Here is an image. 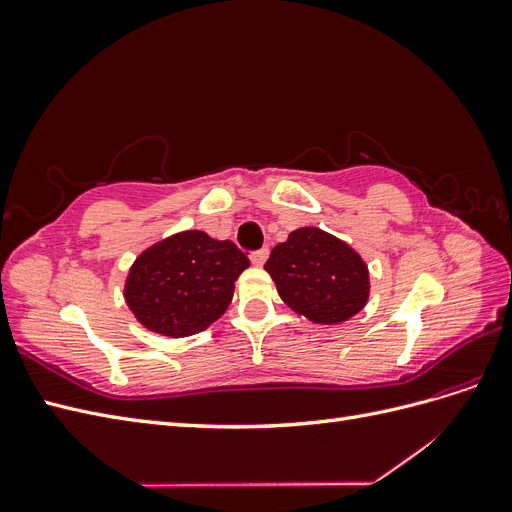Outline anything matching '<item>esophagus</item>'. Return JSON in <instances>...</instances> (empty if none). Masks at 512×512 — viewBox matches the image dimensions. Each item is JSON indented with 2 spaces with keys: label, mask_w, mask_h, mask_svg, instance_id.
I'll return each mask as SVG.
<instances>
[{
  "label": "esophagus",
  "mask_w": 512,
  "mask_h": 512,
  "mask_svg": "<svg viewBox=\"0 0 512 512\" xmlns=\"http://www.w3.org/2000/svg\"><path fill=\"white\" fill-rule=\"evenodd\" d=\"M267 258H269V250H267V247H262V250L250 254V260H252L254 267H262V265H265Z\"/></svg>",
  "instance_id": "obj_1"
}]
</instances>
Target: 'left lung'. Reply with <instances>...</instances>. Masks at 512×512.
I'll return each instance as SVG.
<instances>
[{"label": "left lung", "mask_w": 512, "mask_h": 512, "mask_svg": "<svg viewBox=\"0 0 512 512\" xmlns=\"http://www.w3.org/2000/svg\"><path fill=\"white\" fill-rule=\"evenodd\" d=\"M265 271L280 299L314 324H344L369 303V267L350 243L303 226L277 243Z\"/></svg>", "instance_id": "obj_1"}]
</instances>
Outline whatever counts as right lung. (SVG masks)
<instances>
[{"mask_svg": "<svg viewBox=\"0 0 512 512\" xmlns=\"http://www.w3.org/2000/svg\"><path fill=\"white\" fill-rule=\"evenodd\" d=\"M247 267L250 260L232 241L181 230L136 256L123 299L147 331L190 337L222 318Z\"/></svg>", "mask_w": 512, "mask_h": 512, "instance_id": "obj_1", "label": "right lung"}]
</instances>
